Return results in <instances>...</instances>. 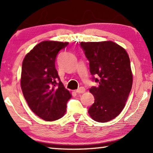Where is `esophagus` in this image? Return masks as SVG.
<instances>
[{"label": "esophagus", "mask_w": 153, "mask_h": 153, "mask_svg": "<svg viewBox=\"0 0 153 153\" xmlns=\"http://www.w3.org/2000/svg\"><path fill=\"white\" fill-rule=\"evenodd\" d=\"M85 89L83 87H80L79 89H77L76 91V93H85Z\"/></svg>", "instance_id": "obj_1"}]
</instances>
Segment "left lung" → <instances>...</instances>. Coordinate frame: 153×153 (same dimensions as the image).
<instances>
[{
  "instance_id": "obj_1",
  "label": "left lung",
  "mask_w": 153,
  "mask_h": 153,
  "mask_svg": "<svg viewBox=\"0 0 153 153\" xmlns=\"http://www.w3.org/2000/svg\"><path fill=\"white\" fill-rule=\"evenodd\" d=\"M80 46L89 61L93 80L98 83V86L89 90L95 97L88 109L90 116L97 122H108L124 108L132 86L129 56L111 41L82 42Z\"/></svg>"
}]
</instances>
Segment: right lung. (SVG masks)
Here are the masks:
<instances>
[{"label":"right lung","instance_id":"1","mask_svg":"<svg viewBox=\"0 0 153 153\" xmlns=\"http://www.w3.org/2000/svg\"><path fill=\"white\" fill-rule=\"evenodd\" d=\"M68 42L43 41L25 56L21 86L29 107L37 116L53 121L63 116L72 95L60 81L56 56Z\"/></svg>","mask_w":153,"mask_h":153}]
</instances>
